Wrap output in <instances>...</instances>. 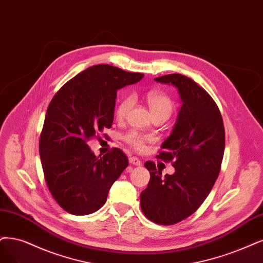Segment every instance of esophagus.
<instances>
[{"instance_id": "1", "label": "esophagus", "mask_w": 263, "mask_h": 263, "mask_svg": "<svg viewBox=\"0 0 263 263\" xmlns=\"http://www.w3.org/2000/svg\"><path fill=\"white\" fill-rule=\"evenodd\" d=\"M129 160H130V162L133 164V166H142V161H141L140 158H138V157H135V156L130 157Z\"/></svg>"}]
</instances>
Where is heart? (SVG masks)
<instances>
[{"instance_id":"b5f03b06","label":"heart","mask_w":263,"mask_h":263,"mask_svg":"<svg viewBox=\"0 0 263 263\" xmlns=\"http://www.w3.org/2000/svg\"><path fill=\"white\" fill-rule=\"evenodd\" d=\"M146 102L151 109L152 115L156 114H166L170 116L173 110V102L170 99V96L167 94L157 92V91H149L146 93ZM133 106V99L130 96H126L122 99L119 104L117 105L115 116L117 120H123L128 116L130 109ZM122 140L134 148L135 151H143L145 148L147 141H151V138L147 135H144L135 130H131L123 134Z\"/></svg>"}]
</instances>
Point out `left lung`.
Returning <instances> with one entry per match:
<instances>
[{
    "label": "left lung",
    "mask_w": 263,
    "mask_h": 263,
    "mask_svg": "<svg viewBox=\"0 0 263 263\" xmlns=\"http://www.w3.org/2000/svg\"><path fill=\"white\" fill-rule=\"evenodd\" d=\"M155 81L178 87L182 101L177 123L157 155L162 161L171 162L176 172L161 177L156 163H144L151 180L141 193V208L148 220L172 226L193 215L215 185L224 154L226 131L218 105L195 81L180 73L161 76Z\"/></svg>",
    "instance_id": "1"
}]
</instances>
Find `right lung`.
<instances>
[{
    "instance_id": "add662e5",
    "label": "right lung",
    "mask_w": 263,
    "mask_h": 263,
    "mask_svg": "<svg viewBox=\"0 0 263 263\" xmlns=\"http://www.w3.org/2000/svg\"><path fill=\"white\" fill-rule=\"evenodd\" d=\"M143 77L110 65H95L53 96L39 152L47 189L65 211L85 216L102 208L114 182L128 167V157L120 148L96 157L87 141L111 128L117 90Z\"/></svg>"
}]
</instances>
